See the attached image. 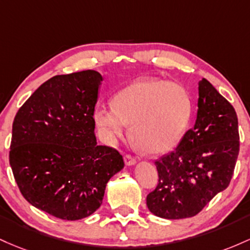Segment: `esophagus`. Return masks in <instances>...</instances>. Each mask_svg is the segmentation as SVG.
Segmentation results:
<instances>
[{
  "label": "esophagus",
  "instance_id": "obj_1",
  "mask_svg": "<svg viewBox=\"0 0 250 250\" xmlns=\"http://www.w3.org/2000/svg\"><path fill=\"white\" fill-rule=\"evenodd\" d=\"M124 162H125V164L127 165V167H131V165H134L136 164V158H133L132 156H130V155H126L125 157H124Z\"/></svg>",
  "mask_w": 250,
  "mask_h": 250
}]
</instances>
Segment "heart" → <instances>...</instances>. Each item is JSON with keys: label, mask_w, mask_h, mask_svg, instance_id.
I'll list each match as a JSON object with an SVG mask.
<instances>
[{"label": "heart", "mask_w": 250, "mask_h": 250, "mask_svg": "<svg viewBox=\"0 0 250 250\" xmlns=\"http://www.w3.org/2000/svg\"><path fill=\"white\" fill-rule=\"evenodd\" d=\"M112 107H97L93 120L104 139L116 143L131 125V137L145 152L172 150L186 133L192 116V98L183 85L143 78L120 89Z\"/></svg>", "instance_id": "heart-1"}]
</instances>
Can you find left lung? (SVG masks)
Wrapping results in <instances>:
<instances>
[{
    "instance_id": "8db88e82",
    "label": "left lung",
    "mask_w": 250,
    "mask_h": 250,
    "mask_svg": "<svg viewBox=\"0 0 250 250\" xmlns=\"http://www.w3.org/2000/svg\"><path fill=\"white\" fill-rule=\"evenodd\" d=\"M197 106L193 127L172 152L155 162L158 186L146 206L158 217H192L230 183L240 151L236 112L204 78Z\"/></svg>"
}]
</instances>
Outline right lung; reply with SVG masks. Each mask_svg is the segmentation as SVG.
Listing matches in <instances>:
<instances>
[{
    "label": "right lung",
    "mask_w": 250,
    "mask_h": 250,
    "mask_svg": "<svg viewBox=\"0 0 250 250\" xmlns=\"http://www.w3.org/2000/svg\"><path fill=\"white\" fill-rule=\"evenodd\" d=\"M102 81L92 69L55 75L14 119L9 163L20 191L61 220L93 214L107 182L124 167L116 148L97 144L93 112Z\"/></svg>",
    "instance_id": "add662e5"
}]
</instances>
